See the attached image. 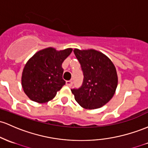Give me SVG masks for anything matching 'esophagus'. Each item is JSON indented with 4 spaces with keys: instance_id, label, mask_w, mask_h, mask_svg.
I'll return each instance as SVG.
<instances>
[{
    "instance_id": "1",
    "label": "esophagus",
    "mask_w": 148,
    "mask_h": 148,
    "mask_svg": "<svg viewBox=\"0 0 148 148\" xmlns=\"http://www.w3.org/2000/svg\"><path fill=\"white\" fill-rule=\"evenodd\" d=\"M72 81L71 80H69V81H66V86H69V87H70V86H71V85H72Z\"/></svg>"
}]
</instances>
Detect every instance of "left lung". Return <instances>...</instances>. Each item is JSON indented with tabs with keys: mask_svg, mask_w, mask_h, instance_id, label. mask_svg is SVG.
<instances>
[{
	"mask_svg": "<svg viewBox=\"0 0 148 148\" xmlns=\"http://www.w3.org/2000/svg\"><path fill=\"white\" fill-rule=\"evenodd\" d=\"M74 53L81 64L84 81L80 88L71 89V92L82 108H101L111 100L117 87L116 68L108 57L95 50L74 49Z\"/></svg>",
	"mask_w": 148,
	"mask_h": 148,
	"instance_id": "1",
	"label": "left lung"
}]
</instances>
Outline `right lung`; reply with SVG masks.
Returning <instances> with one entry per match:
<instances>
[{
    "instance_id": "1",
    "label": "right lung",
    "mask_w": 148,
    "mask_h": 148,
    "mask_svg": "<svg viewBox=\"0 0 148 148\" xmlns=\"http://www.w3.org/2000/svg\"><path fill=\"white\" fill-rule=\"evenodd\" d=\"M71 52V48L58 51L48 48L37 52L29 60L22 71V86L29 99L44 103L56 97L65 84L62 64Z\"/></svg>"
}]
</instances>
